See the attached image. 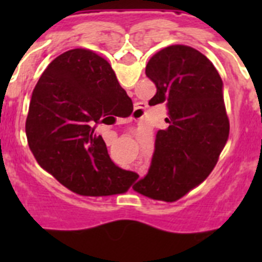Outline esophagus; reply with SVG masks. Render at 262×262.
<instances>
[{"instance_id":"34e87169","label":"esophagus","mask_w":262,"mask_h":262,"mask_svg":"<svg viewBox=\"0 0 262 262\" xmlns=\"http://www.w3.org/2000/svg\"><path fill=\"white\" fill-rule=\"evenodd\" d=\"M139 110H142V106H139V105H138V106H136V108H135V114H136V113H138Z\"/></svg>"}]
</instances>
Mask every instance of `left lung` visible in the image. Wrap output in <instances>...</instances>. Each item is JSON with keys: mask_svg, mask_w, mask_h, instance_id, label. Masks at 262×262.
Masks as SVG:
<instances>
[{"mask_svg": "<svg viewBox=\"0 0 262 262\" xmlns=\"http://www.w3.org/2000/svg\"><path fill=\"white\" fill-rule=\"evenodd\" d=\"M145 75L157 89L149 105L166 102L168 127L157 133L151 168L134 190L174 202L209 177L228 140L223 81L203 53L185 45L155 53Z\"/></svg>", "mask_w": 262, "mask_h": 262, "instance_id": "left-lung-1", "label": "left lung"}]
</instances>
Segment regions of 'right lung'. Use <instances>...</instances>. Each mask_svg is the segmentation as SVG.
Here are the masks:
<instances>
[{"mask_svg":"<svg viewBox=\"0 0 262 262\" xmlns=\"http://www.w3.org/2000/svg\"><path fill=\"white\" fill-rule=\"evenodd\" d=\"M133 101L107 60L85 48L61 53L32 90L26 119L30 151L41 168L85 196L123 194L139 176L118 168L96 126L127 117Z\"/></svg>","mask_w":262,"mask_h":262,"instance_id":"right-lung-1","label":"right lung"}]
</instances>
